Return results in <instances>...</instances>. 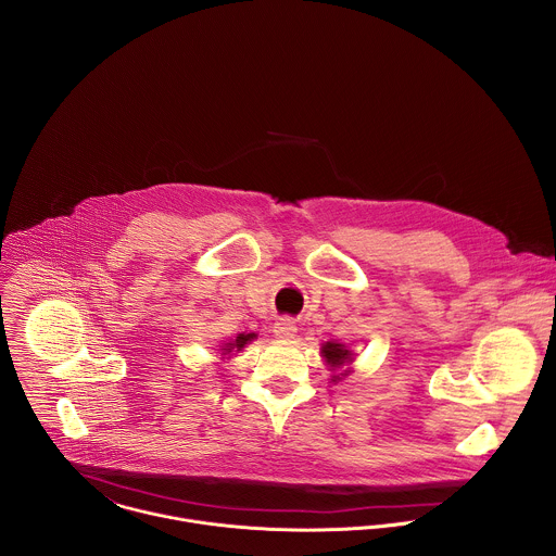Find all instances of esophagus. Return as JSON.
<instances>
[{"label": "esophagus", "instance_id": "esophagus-1", "mask_svg": "<svg viewBox=\"0 0 556 556\" xmlns=\"http://www.w3.org/2000/svg\"><path fill=\"white\" fill-rule=\"evenodd\" d=\"M274 333H276V338L289 340V338H293L298 333V325H295V320L291 317L278 318L274 323Z\"/></svg>", "mask_w": 556, "mask_h": 556}]
</instances>
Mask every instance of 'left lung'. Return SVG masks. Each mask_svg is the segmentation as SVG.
<instances>
[{
	"label": "left lung",
	"mask_w": 556,
	"mask_h": 556,
	"mask_svg": "<svg viewBox=\"0 0 556 556\" xmlns=\"http://www.w3.org/2000/svg\"><path fill=\"white\" fill-rule=\"evenodd\" d=\"M323 357H325V362H327L333 370H340V366H344V362H351V351L344 349L342 344L327 342V344H323ZM344 372H349V370H344ZM340 375H342V372H340ZM336 379H338V375L331 377V381H336Z\"/></svg>",
	"instance_id": "1"
}]
</instances>
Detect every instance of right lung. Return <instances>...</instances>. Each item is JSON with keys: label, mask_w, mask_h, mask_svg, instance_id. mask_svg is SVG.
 <instances>
[{"label": "right lung", "mask_w": 556, "mask_h": 556, "mask_svg": "<svg viewBox=\"0 0 556 556\" xmlns=\"http://www.w3.org/2000/svg\"><path fill=\"white\" fill-rule=\"evenodd\" d=\"M256 333H239L238 338L233 340V342H227V346L223 349V351H227V353H231L233 349H243V344H248V340H252Z\"/></svg>", "instance_id": "right-lung-1"}]
</instances>
